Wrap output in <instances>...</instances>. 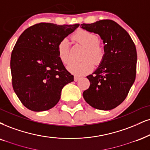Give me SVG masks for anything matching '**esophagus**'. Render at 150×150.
<instances>
[{"instance_id": "obj_1", "label": "esophagus", "mask_w": 150, "mask_h": 150, "mask_svg": "<svg viewBox=\"0 0 150 150\" xmlns=\"http://www.w3.org/2000/svg\"><path fill=\"white\" fill-rule=\"evenodd\" d=\"M74 81H78L79 79H80V77L77 76H75L74 78Z\"/></svg>"}]
</instances>
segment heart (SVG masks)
<instances>
[{
	"label": "heart",
	"mask_w": 150,
	"mask_h": 150,
	"mask_svg": "<svg viewBox=\"0 0 150 150\" xmlns=\"http://www.w3.org/2000/svg\"><path fill=\"white\" fill-rule=\"evenodd\" d=\"M73 39L86 47L82 62H71L67 69L70 73L76 76L84 75L93 69V61L99 64L102 62L106 54V50L103 44L99 43L98 37L95 33L86 30H80L73 35ZM58 54L60 60L64 64L69 62V45L67 40H62L58 46Z\"/></svg>",
	"instance_id": "obj_1"
}]
</instances>
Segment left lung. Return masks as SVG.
<instances>
[{
	"label": "left lung",
	"mask_w": 150,
	"mask_h": 150,
	"mask_svg": "<svg viewBox=\"0 0 150 150\" xmlns=\"http://www.w3.org/2000/svg\"><path fill=\"white\" fill-rule=\"evenodd\" d=\"M81 25L85 30L99 34L106 50L100 65L87 76L90 86L83 96L93 108L111 110L126 99L136 79V46L129 33L112 20H100Z\"/></svg>",
	"instance_id": "obj_1"
}]
</instances>
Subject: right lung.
<instances>
[{"mask_svg": "<svg viewBox=\"0 0 150 150\" xmlns=\"http://www.w3.org/2000/svg\"><path fill=\"white\" fill-rule=\"evenodd\" d=\"M79 26L39 23L18 38L11 54L12 87L28 109L40 112L52 108L63 87L74 81L58 58V46Z\"/></svg>", "mask_w": 150, "mask_h": 150, "instance_id": "add662e5", "label": "right lung"}]
</instances>
